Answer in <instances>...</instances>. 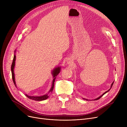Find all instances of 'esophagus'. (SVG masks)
Masks as SVG:
<instances>
[{
	"label": "esophagus",
	"mask_w": 127,
	"mask_h": 127,
	"mask_svg": "<svg viewBox=\"0 0 127 127\" xmlns=\"http://www.w3.org/2000/svg\"><path fill=\"white\" fill-rule=\"evenodd\" d=\"M67 64L68 65H72V64H73L72 60L71 59H68L67 61Z\"/></svg>",
	"instance_id": "34e87169"
}]
</instances>
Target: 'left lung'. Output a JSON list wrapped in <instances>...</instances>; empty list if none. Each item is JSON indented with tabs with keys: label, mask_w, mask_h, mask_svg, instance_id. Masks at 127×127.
<instances>
[{
	"label": "left lung",
	"mask_w": 127,
	"mask_h": 127,
	"mask_svg": "<svg viewBox=\"0 0 127 127\" xmlns=\"http://www.w3.org/2000/svg\"><path fill=\"white\" fill-rule=\"evenodd\" d=\"M114 81H113V82H112V83L111 84V88H110V89H109V90H108L107 91H106L105 92H104V93H103V94H102V95H101V96H99V97H98V98H96V99H93V100H98L99 99H100V98H101V97H102V96H103V95H104L105 94H106V93H107V92H109V91H110V90L111 89V88H112V86H113V83H114ZM83 99L84 100H88V99H85V98H83Z\"/></svg>",
	"instance_id": "8db88e82"
}]
</instances>
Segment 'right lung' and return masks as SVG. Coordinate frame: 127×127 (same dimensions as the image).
Wrapping results in <instances>:
<instances>
[{
    "instance_id": "1",
    "label": "right lung",
    "mask_w": 127,
    "mask_h": 127,
    "mask_svg": "<svg viewBox=\"0 0 127 127\" xmlns=\"http://www.w3.org/2000/svg\"><path fill=\"white\" fill-rule=\"evenodd\" d=\"M15 53H16V50L14 51V58H13V62H12V65H11V72H12V79H13V82H14V84L15 86H16V88H17L16 82H15V75H14V67H15V60H16ZM61 66H58V67L55 68L52 70L51 74H52V77H53V79L52 82L51 87L50 90L49 91V92L47 93V94H45L43 96H29V95H27V94H25V95L28 98H29V99H32V100H35V101H43V100H46V99H47L49 97V95H48L49 93H52V91H53V88H54V83H55V81L56 77L60 72V71H61Z\"/></svg>"
}]
</instances>
